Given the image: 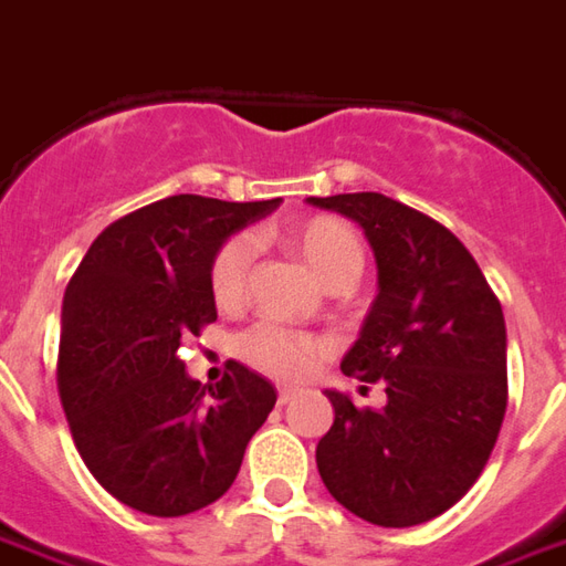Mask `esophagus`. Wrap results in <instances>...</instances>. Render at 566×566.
<instances>
[{
    "mask_svg": "<svg viewBox=\"0 0 566 566\" xmlns=\"http://www.w3.org/2000/svg\"><path fill=\"white\" fill-rule=\"evenodd\" d=\"M294 395H296L294 386H282V389H279V405H287V401H291Z\"/></svg>",
    "mask_w": 566,
    "mask_h": 566,
    "instance_id": "esophagus-1",
    "label": "esophagus"
}]
</instances>
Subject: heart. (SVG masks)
Masks as SVG:
<instances>
[{"label":"heart","mask_w":566,"mask_h":566,"mask_svg":"<svg viewBox=\"0 0 566 566\" xmlns=\"http://www.w3.org/2000/svg\"><path fill=\"white\" fill-rule=\"evenodd\" d=\"M284 239L331 287H349L365 270L361 235L339 217H310L287 229ZM251 260H254V242L248 235H232L217 248L211 270H208V284H211L217 306L232 310L242 303ZM239 352L248 365H254L270 377L300 379L318 365L324 346L310 334H300L282 324H256L239 337Z\"/></svg>","instance_id":"1"}]
</instances>
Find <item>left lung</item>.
I'll return each instance as SVG.
<instances>
[{"label": "left lung", "instance_id": "obj_1", "mask_svg": "<svg viewBox=\"0 0 566 566\" xmlns=\"http://www.w3.org/2000/svg\"><path fill=\"white\" fill-rule=\"evenodd\" d=\"M365 229L379 294L343 374L382 382L386 407L327 392L334 426L315 462L352 515L413 527L457 505L484 472L509 405L503 306L465 244L382 192L310 199Z\"/></svg>", "mask_w": 566, "mask_h": 566}]
</instances>
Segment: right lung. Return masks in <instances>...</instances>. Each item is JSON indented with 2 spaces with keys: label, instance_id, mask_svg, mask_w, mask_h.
<instances>
[{
  "label": "right lung",
  "instance_id": "right-lung-1",
  "mask_svg": "<svg viewBox=\"0 0 566 566\" xmlns=\"http://www.w3.org/2000/svg\"><path fill=\"white\" fill-rule=\"evenodd\" d=\"M270 201L168 196L91 242L63 294L61 405L97 484L144 515L180 517L220 500L275 389L229 361L217 386L189 379L180 339L217 318L208 270Z\"/></svg>",
  "mask_w": 566,
  "mask_h": 566
}]
</instances>
